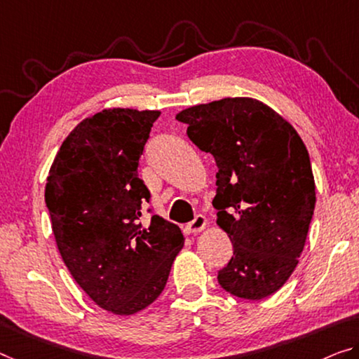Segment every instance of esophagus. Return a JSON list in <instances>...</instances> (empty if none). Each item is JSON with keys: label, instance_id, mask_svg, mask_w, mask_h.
<instances>
[{"label": "esophagus", "instance_id": "34e87169", "mask_svg": "<svg viewBox=\"0 0 359 359\" xmlns=\"http://www.w3.org/2000/svg\"><path fill=\"white\" fill-rule=\"evenodd\" d=\"M205 226H207L205 217H203V215H197V217L192 219L191 223H187L184 226V233L186 234H197V233H201V231L205 229Z\"/></svg>", "mask_w": 359, "mask_h": 359}]
</instances>
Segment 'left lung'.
I'll return each mask as SVG.
<instances>
[{
  "instance_id": "8db88e82",
  "label": "left lung",
  "mask_w": 359,
  "mask_h": 359,
  "mask_svg": "<svg viewBox=\"0 0 359 359\" xmlns=\"http://www.w3.org/2000/svg\"><path fill=\"white\" fill-rule=\"evenodd\" d=\"M176 120L217 162V223L233 242L218 271L231 295L262 300L294 273L316 192L310 156L287 120L252 97H224L181 110Z\"/></svg>"
}]
</instances>
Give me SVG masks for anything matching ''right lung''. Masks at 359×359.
Returning a JSON list of instances; mask_svg holds the SVG:
<instances>
[{
  "mask_svg": "<svg viewBox=\"0 0 359 359\" xmlns=\"http://www.w3.org/2000/svg\"><path fill=\"white\" fill-rule=\"evenodd\" d=\"M161 112L104 109L65 137L49 170L45 201L65 266L104 310L130 316L151 305L184 245L181 229L154 215L137 165Z\"/></svg>",
  "mask_w": 359,
  "mask_h": 359,
  "instance_id": "add662e5",
  "label": "right lung"
}]
</instances>
